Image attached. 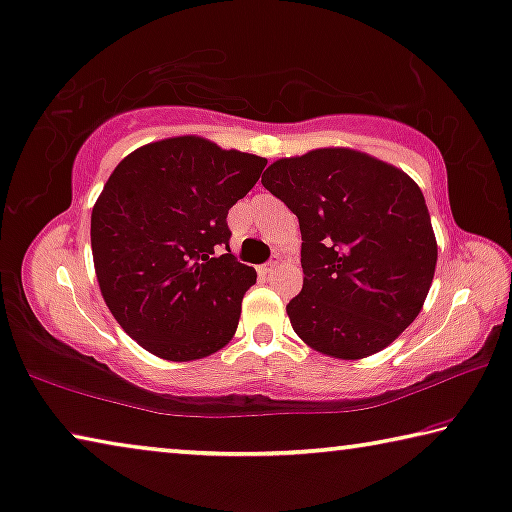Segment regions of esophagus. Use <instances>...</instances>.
I'll list each match as a JSON object with an SVG mask.
<instances>
[{
    "instance_id": "34e87169",
    "label": "esophagus",
    "mask_w": 512,
    "mask_h": 512,
    "mask_svg": "<svg viewBox=\"0 0 512 512\" xmlns=\"http://www.w3.org/2000/svg\"><path fill=\"white\" fill-rule=\"evenodd\" d=\"M259 276H271L273 271H276V262H269V264H262L259 266Z\"/></svg>"
}]
</instances>
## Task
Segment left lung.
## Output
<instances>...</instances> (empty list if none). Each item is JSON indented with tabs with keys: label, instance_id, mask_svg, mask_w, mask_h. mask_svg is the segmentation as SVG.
<instances>
[{
	"label": "left lung",
	"instance_id": "1",
	"mask_svg": "<svg viewBox=\"0 0 512 512\" xmlns=\"http://www.w3.org/2000/svg\"><path fill=\"white\" fill-rule=\"evenodd\" d=\"M264 188L296 213L303 289L287 303L296 335L356 361L391 345L430 292L437 239L416 181L354 149L280 158Z\"/></svg>",
	"mask_w": 512,
	"mask_h": 512
}]
</instances>
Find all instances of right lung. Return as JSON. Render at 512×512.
Returning a JSON list of instances; mask_svg holds the SVG:
<instances>
[{
	"mask_svg": "<svg viewBox=\"0 0 512 512\" xmlns=\"http://www.w3.org/2000/svg\"><path fill=\"white\" fill-rule=\"evenodd\" d=\"M264 165L183 135L135 149L105 181L91 211L98 287L147 352L181 363L232 340L257 273L232 255L227 211Z\"/></svg>",
	"mask_w": 512,
	"mask_h": 512,
	"instance_id": "add662e5",
	"label": "right lung"
}]
</instances>
